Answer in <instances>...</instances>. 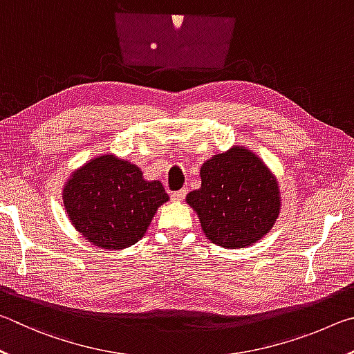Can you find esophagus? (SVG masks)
<instances>
[{
  "instance_id": "obj_1",
  "label": "esophagus",
  "mask_w": 354,
  "mask_h": 354,
  "mask_svg": "<svg viewBox=\"0 0 354 354\" xmlns=\"http://www.w3.org/2000/svg\"><path fill=\"white\" fill-rule=\"evenodd\" d=\"M185 196H187V189H180V191H176V193H172L171 199L174 202H182L185 199Z\"/></svg>"
}]
</instances>
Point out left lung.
<instances>
[{
    "mask_svg": "<svg viewBox=\"0 0 354 354\" xmlns=\"http://www.w3.org/2000/svg\"><path fill=\"white\" fill-rule=\"evenodd\" d=\"M201 180L187 203L213 244L244 249L272 230L281 209L280 185L259 155L233 146L202 165Z\"/></svg>",
    "mask_w": 354,
    "mask_h": 354,
    "instance_id": "8db88e82",
    "label": "left lung"
}]
</instances>
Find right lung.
I'll use <instances>...</instances> for the list:
<instances>
[{"mask_svg":"<svg viewBox=\"0 0 354 354\" xmlns=\"http://www.w3.org/2000/svg\"><path fill=\"white\" fill-rule=\"evenodd\" d=\"M62 199L71 225L86 243L121 250L145 236L169 196L161 182L146 180L132 161L102 153L71 172Z\"/></svg>","mask_w":354,"mask_h":354,"instance_id":"add662e5","label":"right lung"}]
</instances>
